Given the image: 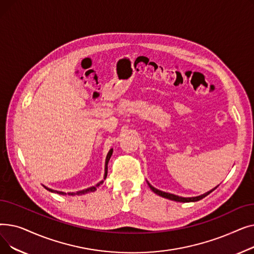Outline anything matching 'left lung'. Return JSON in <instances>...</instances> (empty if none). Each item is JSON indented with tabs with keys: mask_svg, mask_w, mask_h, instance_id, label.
<instances>
[{
	"mask_svg": "<svg viewBox=\"0 0 254 254\" xmlns=\"http://www.w3.org/2000/svg\"><path fill=\"white\" fill-rule=\"evenodd\" d=\"M148 185H149V188L151 189V190L153 191V192H155L156 194H158V195H161V196H163V197H166V198H169V199H172V201H176V202H182V203H189V202H196V201H199V199H202L203 197H205V196H207L209 193H211L213 190H210V191H208V192H206V193H204V194H202V195H198V196H193V197H182V196H178V195H175V194H172V193H169V192H165V191H162V190H156V189H154L152 185H150V183H148Z\"/></svg>",
	"mask_w": 254,
	"mask_h": 254,
	"instance_id": "left-lung-1",
	"label": "left lung"
}]
</instances>
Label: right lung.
Listing matches in <instances>:
<instances>
[{"label": "right lung", "instance_id": "1", "mask_svg": "<svg viewBox=\"0 0 254 254\" xmlns=\"http://www.w3.org/2000/svg\"><path fill=\"white\" fill-rule=\"evenodd\" d=\"M112 152H113V149H110V150H109V152H108V154H107V157H106L105 178L107 177V173H108V163H109V159H110V157H111V155H112ZM102 183H103V181H101L100 183H98L96 186H92V188H89V189H87V190H81V191H77V192H69V194H70V195H75V194H77V195H80V194H85V193H87V192H90V191H95V190H96L99 188V186H100ZM44 188H45L47 190L51 191V192H57V193H59V194H66L65 192H63V191H57V190H50V189L46 188V186H44Z\"/></svg>", "mask_w": 254, "mask_h": 254}]
</instances>
